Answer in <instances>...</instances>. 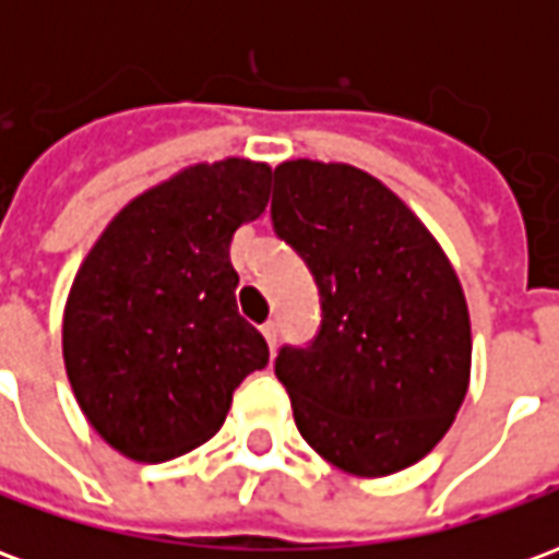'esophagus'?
Instances as JSON below:
<instances>
[{"mask_svg": "<svg viewBox=\"0 0 559 559\" xmlns=\"http://www.w3.org/2000/svg\"><path fill=\"white\" fill-rule=\"evenodd\" d=\"M260 332H263V338H266L269 350H275V344H278V323H275V320H269V323L260 326Z\"/></svg>", "mask_w": 559, "mask_h": 559, "instance_id": "34e87169", "label": "esophagus"}]
</instances>
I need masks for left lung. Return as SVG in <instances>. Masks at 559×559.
Returning a JSON list of instances; mask_svg holds the SVG:
<instances>
[{
    "label": "left lung",
    "instance_id": "obj_1",
    "mask_svg": "<svg viewBox=\"0 0 559 559\" xmlns=\"http://www.w3.org/2000/svg\"><path fill=\"white\" fill-rule=\"evenodd\" d=\"M272 227L320 293V329L275 374L305 443L356 476L411 467L443 440L469 380V314L443 248L350 164L275 167Z\"/></svg>",
    "mask_w": 559,
    "mask_h": 559
}]
</instances>
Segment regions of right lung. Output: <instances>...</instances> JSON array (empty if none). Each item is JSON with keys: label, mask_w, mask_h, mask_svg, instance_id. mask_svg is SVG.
<instances>
[{"label": "right lung", "mask_w": 559, "mask_h": 559, "mask_svg": "<svg viewBox=\"0 0 559 559\" xmlns=\"http://www.w3.org/2000/svg\"><path fill=\"white\" fill-rule=\"evenodd\" d=\"M266 164H197L131 200L83 260L62 320L80 411L122 455L160 464L218 431L266 368L236 308L233 233L269 203Z\"/></svg>", "instance_id": "right-lung-1"}]
</instances>
